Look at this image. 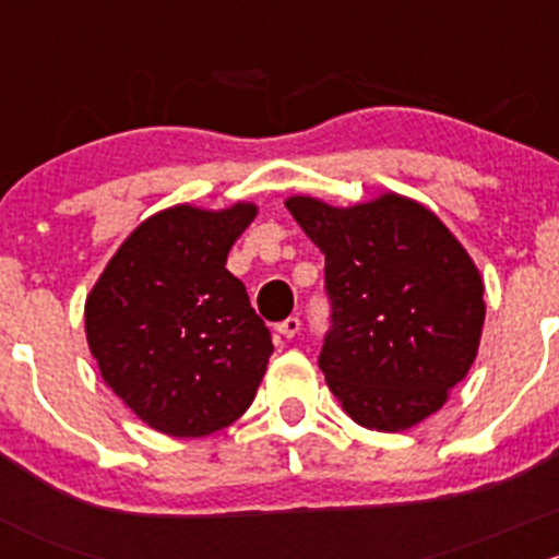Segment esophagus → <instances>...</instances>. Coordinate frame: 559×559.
<instances>
[{"label":"esophagus","mask_w":559,"mask_h":559,"mask_svg":"<svg viewBox=\"0 0 559 559\" xmlns=\"http://www.w3.org/2000/svg\"><path fill=\"white\" fill-rule=\"evenodd\" d=\"M300 326H302L300 319H297V316H289V319H284V321H278V324H275V335L284 337V341H292V337L300 332Z\"/></svg>","instance_id":"esophagus-1"}]
</instances>
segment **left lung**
I'll return each instance as SVG.
<instances>
[{"mask_svg":"<svg viewBox=\"0 0 559 559\" xmlns=\"http://www.w3.org/2000/svg\"><path fill=\"white\" fill-rule=\"evenodd\" d=\"M324 253L330 330L319 368L343 411L381 432L436 414L478 352L484 284L436 213L400 194L354 207L292 197Z\"/></svg>","mask_w":559,"mask_h":559,"instance_id":"1","label":"left lung"}]
</instances>
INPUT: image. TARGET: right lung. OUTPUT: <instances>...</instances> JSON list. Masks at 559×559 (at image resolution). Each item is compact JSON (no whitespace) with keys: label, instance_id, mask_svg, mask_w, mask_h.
<instances>
[{"label":"right lung","instance_id":"obj_1","mask_svg":"<svg viewBox=\"0 0 559 559\" xmlns=\"http://www.w3.org/2000/svg\"><path fill=\"white\" fill-rule=\"evenodd\" d=\"M257 216L175 205L145 218L86 300V337L105 384L154 430L202 438L251 405L273 337L227 253Z\"/></svg>","mask_w":559,"mask_h":559}]
</instances>
